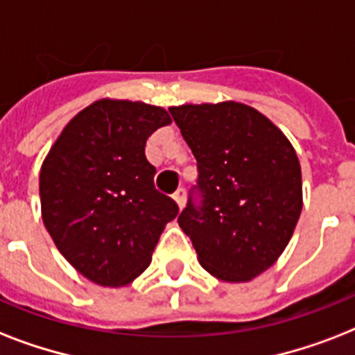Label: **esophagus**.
Returning <instances> with one entry per match:
<instances>
[{
	"label": "esophagus",
	"instance_id": "obj_1",
	"mask_svg": "<svg viewBox=\"0 0 355 355\" xmlns=\"http://www.w3.org/2000/svg\"><path fill=\"white\" fill-rule=\"evenodd\" d=\"M173 199H175V202L178 205V208L182 210L184 205H186V191H184V188H178L175 193H173Z\"/></svg>",
	"mask_w": 355,
	"mask_h": 355
}]
</instances>
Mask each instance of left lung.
<instances>
[{
  "mask_svg": "<svg viewBox=\"0 0 355 355\" xmlns=\"http://www.w3.org/2000/svg\"><path fill=\"white\" fill-rule=\"evenodd\" d=\"M197 160L193 202L178 216L199 263L223 282L267 270L291 239L302 211L300 162L286 134L236 101L169 108Z\"/></svg>",
  "mask_w": 355,
  "mask_h": 355,
  "instance_id": "1",
  "label": "left lung"
}]
</instances>
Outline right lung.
Returning <instances> with one entry per match:
<instances>
[{
    "label": "right lung",
    "mask_w": 355,
    "mask_h": 355,
    "mask_svg": "<svg viewBox=\"0 0 355 355\" xmlns=\"http://www.w3.org/2000/svg\"><path fill=\"white\" fill-rule=\"evenodd\" d=\"M171 123L162 107L99 99L64 127L40 169L42 219L64 258L88 280L123 287L150 263L178 216L155 188L145 141Z\"/></svg>",
    "instance_id": "obj_1"
}]
</instances>
